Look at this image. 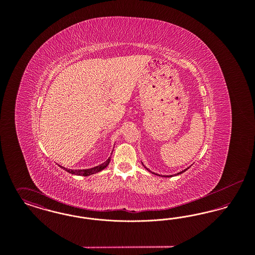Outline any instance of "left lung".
Returning a JSON list of instances; mask_svg holds the SVG:
<instances>
[{"label":"left lung","instance_id":"left-lung-1","mask_svg":"<svg viewBox=\"0 0 255 255\" xmlns=\"http://www.w3.org/2000/svg\"><path fill=\"white\" fill-rule=\"evenodd\" d=\"M142 163V162H141ZM142 165H143V163H142ZM144 166V165H143ZM145 167V166H144ZM190 167V166H189ZM189 167H187V168H185L184 170H182V171H181V172H179V173H177V174H175V176H177V175H180V174H182V173H183V172H185L186 170L188 169ZM146 169L148 170V171H150V170L148 169L147 167H145ZM150 172H152V171H150ZM153 174H155V175H158V176H161V177H165V178H169V177H173L174 175H159V174H157V173H155V172H152Z\"/></svg>","mask_w":255,"mask_h":255}]
</instances>
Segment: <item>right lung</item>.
Listing matches in <instances>:
<instances>
[{
    "mask_svg": "<svg viewBox=\"0 0 255 255\" xmlns=\"http://www.w3.org/2000/svg\"><path fill=\"white\" fill-rule=\"evenodd\" d=\"M112 156V154H111ZM110 161H111V157L108 158V159H106L103 163L95 166L93 168H89V169H68V168H65L64 166H60L62 169L66 170L67 172L71 173V174H74V175H78V176H90V175H93V174H96L97 172H100L101 170L106 168L108 165H109Z\"/></svg>",
    "mask_w": 255,
    "mask_h": 255,
    "instance_id": "obj_1",
    "label": "right lung"
}]
</instances>
